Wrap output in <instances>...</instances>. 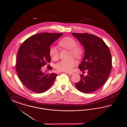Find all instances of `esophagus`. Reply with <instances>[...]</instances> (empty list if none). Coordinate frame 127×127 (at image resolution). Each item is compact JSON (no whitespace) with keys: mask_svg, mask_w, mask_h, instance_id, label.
Returning <instances> with one entry per match:
<instances>
[{"mask_svg":"<svg viewBox=\"0 0 127 127\" xmlns=\"http://www.w3.org/2000/svg\"><path fill=\"white\" fill-rule=\"evenodd\" d=\"M67 74H68L69 75H73V74H74V73L67 72Z\"/></svg>","mask_w":127,"mask_h":127,"instance_id":"obj_1","label":"esophagus"}]
</instances>
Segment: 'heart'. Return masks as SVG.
Wrapping results in <instances>:
<instances>
[{
    "mask_svg": "<svg viewBox=\"0 0 127 127\" xmlns=\"http://www.w3.org/2000/svg\"><path fill=\"white\" fill-rule=\"evenodd\" d=\"M76 41L72 37L66 36L63 38L59 42L61 47L70 50V54L75 58H79L82 54L81 48L76 45ZM49 55L53 61H57L59 58V50L55 47H51L49 49ZM77 62L74 59L61 61L56 64V69L61 71H71Z\"/></svg>",
    "mask_w": 127,
    "mask_h": 127,
    "instance_id": "obj_1",
    "label": "heart"
}]
</instances>
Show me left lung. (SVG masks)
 I'll use <instances>...</instances> for the list:
<instances>
[{"instance_id": "1", "label": "left lung", "mask_w": 127, "mask_h": 127, "mask_svg": "<svg viewBox=\"0 0 127 127\" xmlns=\"http://www.w3.org/2000/svg\"><path fill=\"white\" fill-rule=\"evenodd\" d=\"M85 49L84 56L79 66L81 71L88 70L87 75H80V81L75 86L79 91L90 93L106 82L112 67L111 55L108 47L99 37L88 33H72Z\"/></svg>"}]
</instances>
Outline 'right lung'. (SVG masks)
I'll return each mask as SVG.
<instances>
[{
    "label": "right lung",
    "mask_w": 127,
    "mask_h": 127,
    "mask_svg": "<svg viewBox=\"0 0 127 127\" xmlns=\"http://www.w3.org/2000/svg\"><path fill=\"white\" fill-rule=\"evenodd\" d=\"M63 33H42L27 39L18 49L16 70L25 87L32 91L41 93L48 90L57 74L43 72L42 66L50 62V46ZM48 69H52L49 66Z\"/></svg>",
    "instance_id": "1"
}]
</instances>
